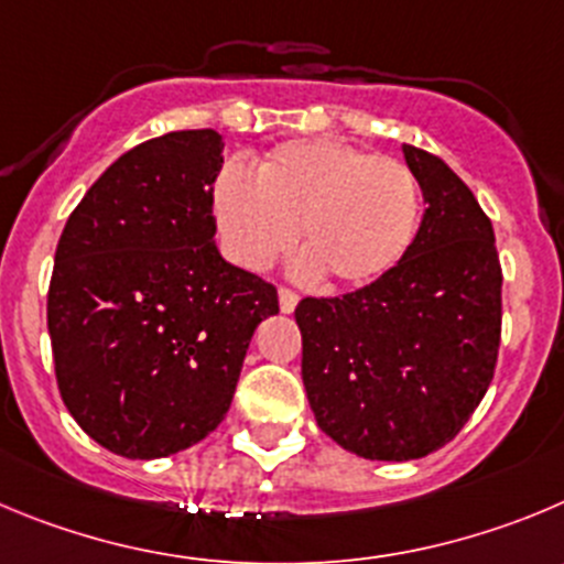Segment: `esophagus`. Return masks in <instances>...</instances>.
I'll return each instance as SVG.
<instances>
[{
	"label": "esophagus",
	"mask_w": 564,
	"mask_h": 564,
	"mask_svg": "<svg viewBox=\"0 0 564 564\" xmlns=\"http://www.w3.org/2000/svg\"><path fill=\"white\" fill-rule=\"evenodd\" d=\"M278 300H281V312L283 314H292L294 308H297V292H292L289 286H281L278 289Z\"/></svg>",
	"instance_id": "obj_1"
}]
</instances>
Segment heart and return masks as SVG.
I'll return each instance as SVG.
<instances>
[{
	"mask_svg": "<svg viewBox=\"0 0 564 564\" xmlns=\"http://www.w3.org/2000/svg\"><path fill=\"white\" fill-rule=\"evenodd\" d=\"M225 250L264 270L297 245L339 286H367L406 256L420 223V186L401 158L372 155L339 139L286 141L230 166L214 186Z\"/></svg>",
	"mask_w": 564,
	"mask_h": 564,
	"instance_id": "b5f03b06",
	"label": "heart"
}]
</instances>
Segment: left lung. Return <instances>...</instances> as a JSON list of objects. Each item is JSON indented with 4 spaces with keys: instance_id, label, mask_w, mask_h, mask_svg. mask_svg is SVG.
Returning a JSON list of instances; mask_svg holds the SVG:
<instances>
[{
    "instance_id": "obj_1",
    "label": "left lung",
    "mask_w": 564,
    "mask_h": 564,
    "mask_svg": "<svg viewBox=\"0 0 564 564\" xmlns=\"http://www.w3.org/2000/svg\"><path fill=\"white\" fill-rule=\"evenodd\" d=\"M429 203L392 272L336 297H303V383L345 451L409 462L448 445L487 394L501 347L492 223L442 158L403 144Z\"/></svg>"
}]
</instances>
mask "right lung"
Wrapping results in <instances>:
<instances>
[{
  "mask_svg": "<svg viewBox=\"0 0 564 564\" xmlns=\"http://www.w3.org/2000/svg\"><path fill=\"white\" fill-rule=\"evenodd\" d=\"M217 130H175L110 163L55 250L46 325L61 398L110 454L161 459L228 414L278 289L217 250Z\"/></svg>",
  "mask_w": 564,
  "mask_h": 564,
  "instance_id": "right-lung-1",
  "label": "right lung"
}]
</instances>
